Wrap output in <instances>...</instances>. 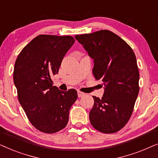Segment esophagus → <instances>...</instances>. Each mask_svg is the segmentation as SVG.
<instances>
[{"instance_id": "esophagus-1", "label": "esophagus", "mask_w": 158, "mask_h": 158, "mask_svg": "<svg viewBox=\"0 0 158 158\" xmlns=\"http://www.w3.org/2000/svg\"><path fill=\"white\" fill-rule=\"evenodd\" d=\"M84 95H85V94H84V93L81 92V91H80V90H78V91H77V96H78L79 98H80V97L83 96Z\"/></svg>"}]
</instances>
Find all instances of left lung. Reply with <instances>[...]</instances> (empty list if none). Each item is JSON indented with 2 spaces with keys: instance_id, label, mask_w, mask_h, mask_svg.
I'll list each match as a JSON object with an SVG mask.
<instances>
[{
  "instance_id": "left-lung-1",
  "label": "left lung",
  "mask_w": 158,
  "mask_h": 158,
  "mask_svg": "<svg viewBox=\"0 0 158 158\" xmlns=\"http://www.w3.org/2000/svg\"><path fill=\"white\" fill-rule=\"evenodd\" d=\"M75 38L94 59V77L105 86L102 98L93 96L90 124L102 133H115L128 122L139 94V73L135 52L124 40L109 30Z\"/></svg>"
}]
</instances>
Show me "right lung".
<instances>
[{"label": "right lung", "mask_w": 158, "mask_h": 158, "mask_svg": "<svg viewBox=\"0 0 158 158\" xmlns=\"http://www.w3.org/2000/svg\"><path fill=\"white\" fill-rule=\"evenodd\" d=\"M74 42L71 36L41 34L23 47L15 62L14 81L19 101L31 124L42 132L64 129L77 98L76 90L62 91L52 85V76Z\"/></svg>", "instance_id": "add662e5"}]
</instances>
